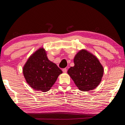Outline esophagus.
<instances>
[{
	"label": "esophagus",
	"instance_id": "esophagus-1",
	"mask_svg": "<svg viewBox=\"0 0 125 125\" xmlns=\"http://www.w3.org/2000/svg\"><path fill=\"white\" fill-rule=\"evenodd\" d=\"M62 71H63V72L64 73H67V69L66 68H63L62 69Z\"/></svg>",
	"mask_w": 125,
	"mask_h": 125
}]
</instances>
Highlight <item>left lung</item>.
I'll return each mask as SVG.
<instances>
[{
  "instance_id": "1",
  "label": "left lung",
  "mask_w": 125,
  "mask_h": 125,
  "mask_svg": "<svg viewBox=\"0 0 125 125\" xmlns=\"http://www.w3.org/2000/svg\"><path fill=\"white\" fill-rule=\"evenodd\" d=\"M74 63V67H71L67 73L80 90L88 92L99 85L104 68L95 56L85 50H81L75 56Z\"/></svg>"
}]
</instances>
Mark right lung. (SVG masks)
I'll list each match as a JSON object with an SVG mask.
<instances>
[{
	"instance_id": "right-lung-1",
	"label": "right lung",
	"mask_w": 125,
	"mask_h": 125,
	"mask_svg": "<svg viewBox=\"0 0 125 125\" xmlns=\"http://www.w3.org/2000/svg\"><path fill=\"white\" fill-rule=\"evenodd\" d=\"M22 72L31 88L46 92L51 88L62 71L48 60L46 50L41 47L29 57L23 67Z\"/></svg>"
}]
</instances>
